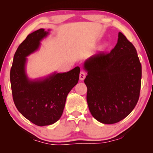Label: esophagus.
<instances>
[{"instance_id":"34e87169","label":"esophagus","mask_w":153,"mask_h":153,"mask_svg":"<svg viewBox=\"0 0 153 153\" xmlns=\"http://www.w3.org/2000/svg\"><path fill=\"white\" fill-rule=\"evenodd\" d=\"M85 72L84 71H81L80 72V74H79V79H80V80H83V79H85Z\"/></svg>"}]
</instances>
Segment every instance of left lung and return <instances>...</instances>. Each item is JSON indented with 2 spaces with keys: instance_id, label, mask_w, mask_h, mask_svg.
I'll list each match as a JSON object with an SVG mask.
<instances>
[{
  "instance_id": "obj_1",
  "label": "left lung",
  "mask_w": 153,
  "mask_h": 153,
  "mask_svg": "<svg viewBox=\"0 0 153 153\" xmlns=\"http://www.w3.org/2000/svg\"><path fill=\"white\" fill-rule=\"evenodd\" d=\"M84 68L88 105L96 120L114 124L132 111L140 95L141 64L134 46L122 33L110 53L91 56Z\"/></svg>"
}]
</instances>
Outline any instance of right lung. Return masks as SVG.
<instances>
[{
    "instance_id": "add662e5",
    "label": "right lung",
    "mask_w": 153,
    "mask_h": 153,
    "mask_svg": "<svg viewBox=\"0 0 153 153\" xmlns=\"http://www.w3.org/2000/svg\"><path fill=\"white\" fill-rule=\"evenodd\" d=\"M48 32L42 28L31 34L20 44L14 53L10 70L12 98L19 111L33 124H53L61 117L66 98L79 79V67L58 73L42 81H30L25 74L26 57L35 51Z\"/></svg>"
}]
</instances>
